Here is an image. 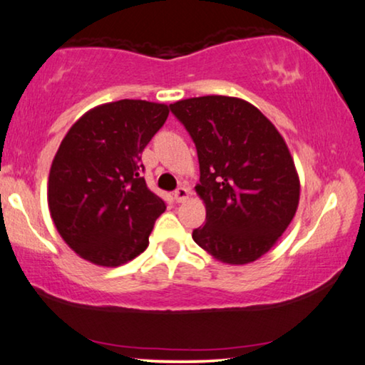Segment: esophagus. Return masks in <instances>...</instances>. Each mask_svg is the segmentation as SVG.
Returning <instances> with one entry per match:
<instances>
[{
  "mask_svg": "<svg viewBox=\"0 0 365 365\" xmlns=\"http://www.w3.org/2000/svg\"><path fill=\"white\" fill-rule=\"evenodd\" d=\"M188 197H190V192H188V188H185V187L178 188L177 192H175V201H177V203H185V201L188 200Z\"/></svg>",
  "mask_w": 365,
  "mask_h": 365,
  "instance_id": "esophagus-1",
  "label": "esophagus"
}]
</instances>
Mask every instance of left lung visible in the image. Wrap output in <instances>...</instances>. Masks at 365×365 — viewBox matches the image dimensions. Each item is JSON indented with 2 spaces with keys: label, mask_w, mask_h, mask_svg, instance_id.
Returning a JSON list of instances; mask_svg holds the SVG:
<instances>
[{
  "label": "left lung",
  "mask_w": 365,
  "mask_h": 365,
  "mask_svg": "<svg viewBox=\"0 0 365 365\" xmlns=\"http://www.w3.org/2000/svg\"><path fill=\"white\" fill-rule=\"evenodd\" d=\"M170 110L198 152L195 192L206 222L193 231V241L222 264L260 259L284 235L300 201V177L285 139L242 98H187Z\"/></svg>",
  "instance_id": "1"
}]
</instances>
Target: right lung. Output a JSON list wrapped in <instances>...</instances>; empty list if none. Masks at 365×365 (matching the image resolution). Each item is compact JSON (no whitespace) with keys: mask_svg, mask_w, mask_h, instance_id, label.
<instances>
[{"mask_svg":"<svg viewBox=\"0 0 365 365\" xmlns=\"http://www.w3.org/2000/svg\"><path fill=\"white\" fill-rule=\"evenodd\" d=\"M168 113L164 103H105L65 134L48 172L47 203L58 235L81 259L119 267L149 246L165 203L140 177V154Z\"/></svg>","mask_w":365,"mask_h":365,"instance_id":"obj_1","label":"right lung"}]
</instances>
